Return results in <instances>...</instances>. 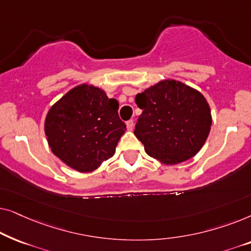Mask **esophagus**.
Instances as JSON below:
<instances>
[{"label":"esophagus","mask_w":251,"mask_h":251,"mask_svg":"<svg viewBox=\"0 0 251 251\" xmlns=\"http://www.w3.org/2000/svg\"><path fill=\"white\" fill-rule=\"evenodd\" d=\"M133 126H135V122H133L132 120H129V121L126 122V129L131 131V130H133Z\"/></svg>","instance_id":"obj_1"}]
</instances>
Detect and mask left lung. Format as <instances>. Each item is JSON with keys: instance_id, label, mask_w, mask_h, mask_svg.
<instances>
[{"instance_id": "obj_1", "label": "left lung", "mask_w": 251, "mask_h": 251, "mask_svg": "<svg viewBox=\"0 0 251 251\" xmlns=\"http://www.w3.org/2000/svg\"><path fill=\"white\" fill-rule=\"evenodd\" d=\"M143 113L135 136L146 153L164 164L194 156L208 138L211 112L203 95L176 80H164L136 96Z\"/></svg>"}]
</instances>
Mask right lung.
I'll use <instances>...</instances> for the list:
<instances>
[{"label": "right lung", "instance_id": "obj_1", "mask_svg": "<svg viewBox=\"0 0 251 251\" xmlns=\"http://www.w3.org/2000/svg\"><path fill=\"white\" fill-rule=\"evenodd\" d=\"M119 102L94 85L80 84L48 112L44 131L57 157L72 169L90 173L115 153L126 126Z\"/></svg>", "mask_w": 251, "mask_h": 251}]
</instances>
